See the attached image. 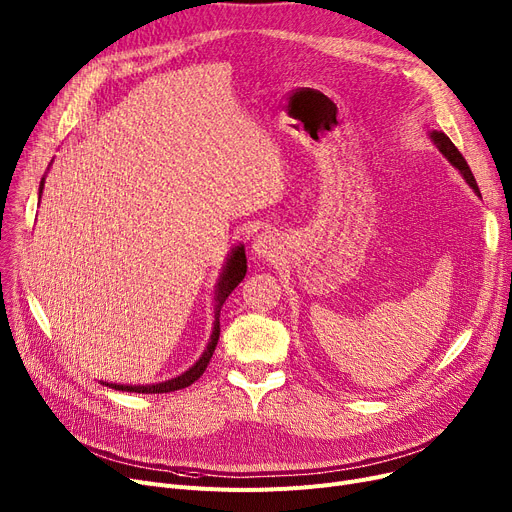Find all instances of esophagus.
<instances>
[{
    "instance_id": "1",
    "label": "esophagus",
    "mask_w": 512,
    "mask_h": 512,
    "mask_svg": "<svg viewBox=\"0 0 512 512\" xmlns=\"http://www.w3.org/2000/svg\"><path fill=\"white\" fill-rule=\"evenodd\" d=\"M253 253L259 259H276L280 255V245L278 238L272 232H261L253 240Z\"/></svg>"
}]
</instances>
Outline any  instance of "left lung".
Returning <instances> with one entry per match:
<instances>
[{"instance_id": "8db88e82", "label": "left lung", "mask_w": 512, "mask_h": 512, "mask_svg": "<svg viewBox=\"0 0 512 512\" xmlns=\"http://www.w3.org/2000/svg\"><path fill=\"white\" fill-rule=\"evenodd\" d=\"M432 139H434V143L438 145V149L446 155V159L450 161V164H452L456 170H461V174L465 176L467 184H469V186H473V191L479 195L477 180H475V176H473V172H471L469 164L465 161V157L461 155V151L456 149V147H454V143L446 137L444 132H440V130H434V132H432ZM479 197H481V195H479Z\"/></svg>"}]
</instances>
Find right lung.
<instances>
[{
    "mask_svg": "<svg viewBox=\"0 0 512 512\" xmlns=\"http://www.w3.org/2000/svg\"><path fill=\"white\" fill-rule=\"evenodd\" d=\"M41 191H43V180H41ZM247 274V255H245V249L242 247H236L226 263V270L218 282V290H215V324H213V334H211V340L205 348V353L201 355V359L188 369L184 371L182 375H178V378L174 380H168L164 384H153V386H118V384H107L110 388H116V390H122V392H143V394H166V392H174V390H182L186 386H191L193 382H197L203 371L207 369L211 357H213V351H215V344H218V338H220V309L224 305V301L228 299V294L240 284V280L245 278Z\"/></svg>",
    "mask_w": 512,
    "mask_h": 512,
    "instance_id": "add662e5",
    "label": "right lung"
}]
</instances>
